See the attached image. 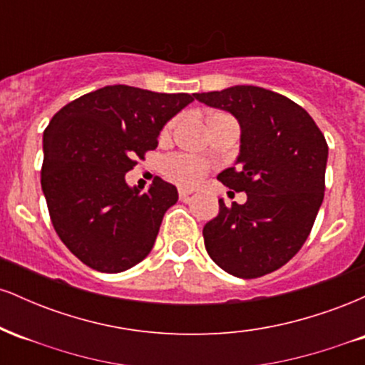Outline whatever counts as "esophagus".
Returning <instances> with one entry per match:
<instances>
[{
  "mask_svg": "<svg viewBox=\"0 0 365 365\" xmlns=\"http://www.w3.org/2000/svg\"><path fill=\"white\" fill-rule=\"evenodd\" d=\"M192 194H194V190H192V188H180L178 190L180 200H183V202H187V200L192 197Z\"/></svg>",
  "mask_w": 365,
  "mask_h": 365,
  "instance_id": "esophagus-1",
  "label": "esophagus"
}]
</instances>
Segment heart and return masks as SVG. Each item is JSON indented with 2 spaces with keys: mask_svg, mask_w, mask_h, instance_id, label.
<instances>
[{
  "mask_svg": "<svg viewBox=\"0 0 365 365\" xmlns=\"http://www.w3.org/2000/svg\"><path fill=\"white\" fill-rule=\"evenodd\" d=\"M171 128V123L168 125ZM207 165L202 159L194 156H185V154H177L166 159L165 171L170 178L177 180L180 183H195L206 173Z\"/></svg>",
  "mask_w": 365,
  "mask_h": 365,
  "instance_id": "1",
  "label": "heart"
}]
</instances>
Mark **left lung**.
<instances>
[{
  "label": "left lung",
  "mask_w": 365,
  "mask_h": 365,
  "mask_svg": "<svg viewBox=\"0 0 365 365\" xmlns=\"http://www.w3.org/2000/svg\"><path fill=\"white\" fill-rule=\"evenodd\" d=\"M232 113L240 125L235 166L217 180L245 192V204L225 206L202 230L209 257L237 278L279 269L300 250L324 199L328 144L307 111L292 99L255 86L194 94Z\"/></svg>",
  "instance_id": "obj_1"
}]
</instances>
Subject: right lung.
<instances>
[{"mask_svg":"<svg viewBox=\"0 0 365 365\" xmlns=\"http://www.w3.org/2000/svg\"><path fill=\"white\" fill-rule=\"evenodd\" d=\"M194 94L106 86L63 106L44 130L41 170L58 237L83 264L121 273L153 250L177 187L159 177L145 192L125 175L158 148L163 127Z\"/></svg>","mask_w":365,"mask_h":365,"instance_id":"1","label":"right lung"}]
</instances>
